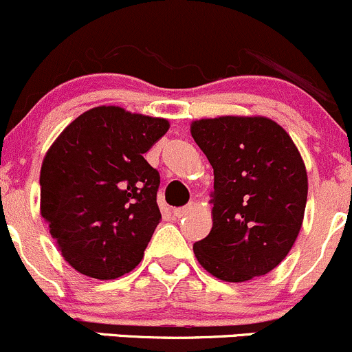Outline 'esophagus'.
<instances>
[{"mask_svg": "<svg viewBox=\"0 0 352 352\" xmlns=\"http://www.w3.org/2000/svg\"><path fill=\"white\" fill-rule=\"evenodd\" d=\"M192 210V206H187V207H180V208H175L173 210V217L175 219H182V217H187L188 214H190Z\"/></svg>", "mask_w": 352, "mask_h": 352, "instance_id": "1", "label": "esophagus"}]
</instances>
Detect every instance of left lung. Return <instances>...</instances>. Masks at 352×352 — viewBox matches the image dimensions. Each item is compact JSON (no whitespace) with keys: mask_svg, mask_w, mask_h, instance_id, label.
Here are the masks:
<instances>
[{"mask_svg":"<svg viewBox=\"0 0 352 352\" xmlns=\"http://www.w3.org/2000/svg\"><path fill=\"white\" fill-rule=\"evenodd\" d=\"M190 133L214 168L210 234L199 264L226 283L265 276L294 245L307 202V172L289 133L261 115L195 120Z\"/></svg>","mask_w":352,"mask_h":352,"instance_id":"1","label":"left lung"}]
</instances>
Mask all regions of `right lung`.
Returning a JSON list of instances; mask_svg holds the SVG:
<instances>
[{
	"mask_svg": "<svg viewBox=\"0 0 352 352\" xmlns=\"http://www.w3.org/2000/svg\"><path fill=\"white\" fill-rule=\"evenodd\" d=\"M168 120L102 105L87 110L48 148L40 210L65 261L110 280L140 264L162 215L160 175L144 158Z\"/></svg>",
	"mask_w": 352,
	"mask_h": 352,
	"instance_id": "1",
	"label": "right lung"
}]
</instances>
